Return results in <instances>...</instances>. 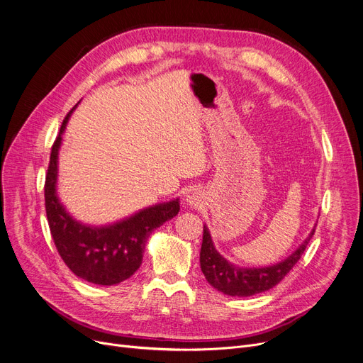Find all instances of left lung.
<instances>
[{"label":"left lung","instance_id":"1","mask_svg":"<svg viewBox=\"0 0 363 363\" xmlns=\"http://www.w3.org/2000/svg\"><path fill=\"white\" fill-rule=\"evenodd\" d=\"M315 228L309 238L297 247L290 257L279 264L265 268H240L228 262L217 252L212 243L211 234L206 225H203V239L201 247V269L206 281L228 296H253L272 289L279 284L290 269L299 262L302 255L312 239Z\"/></svg>","mask_w":363,"mask_h":363}]
</instances>
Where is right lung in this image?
Returning a JSON list of instances; mask_svg holds the SVG:
<instances>
[{
	"label": "right lung",
	"instance_id": "obj_1",
	"mask_svg": "<svg viewBox=\"0 0 363 363\" xmlns=\"http://www.w3.org/2000/svg\"><path fill=\"white\" fill-rule=\"evenodd\" d=\"M73 110L62 120L51 147L44 186L48 225L61 259L74 275L94 284L113 286L138 271L149 234L179 214L180 201L140 209L135 216L105 227L84 225L72 218L58 201L55 184L61 135Z\"/></svg>",
	"mask_w": 363,
	"mask_h": 363
}]
</instances>
